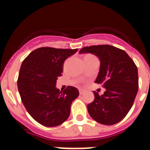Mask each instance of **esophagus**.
I'll return each mask as SVG.
<instances>
[{
  "instance_id": "34e87169",
  "label": "esophagus",
  "mask_w": 150,
  "mask_h": 150,
  "mask_svg": "<svg viewBox=\"0 0 150 150\" xmlns=\"http://www.w3.org/2000/svg\"><path fill=\"white\" fill-rule=\"evenodd\" d=\"M86 90L83 89V88H79V95H83V94L86 93Z\"/></svg>"
}]
</instances>
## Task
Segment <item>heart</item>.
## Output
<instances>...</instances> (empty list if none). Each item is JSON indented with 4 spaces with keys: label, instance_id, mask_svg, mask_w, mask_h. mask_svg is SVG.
I'll use <instances>...</instances> for the list:
<instances>
[{
    "label": "heart",
    "instance_id": "b5f03b06",
    "mask_svg": "<svg viewBox=\"0 0 150 150\" xmlns=\"http://www.w3.org/2000/svg\"><path fill=\"white\" fill-rule=\"evenodd\" d=\"M87 57H95V56H93L92 55H87L86 56V58H87Z\"/></svg>",
    "mask_w": 150,
    "mask_h": 150
}]
</instances>
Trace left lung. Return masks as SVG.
Here are the masks:
<instances>
[{"instance_id":"1","label":"left lung","mask_w":150,"mask_h":150,"mask_svg":"<svg viewBox=\"0 0 150 150\" xmlns=\"http://www.w3.org/2000/svg\"><path fill=\"white\" fill-rule=\"evenodd\" d=\"M92 53L100 59V67L95 83L106 88L103 95L94 91L95 100L88 112L98 122L112 125L122 120L132 108L138 91L137 67L124 51L110 45L83 47L79 53Z\"/></svg>"}]
</instances>
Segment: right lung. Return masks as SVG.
I'll return each mask as SVG.
<instances>
[{"instance_id": "right-lung-1", "label": "right lung", "mask_w": 150, "mask_h": 150, "mask_svg": "<svg viewBox=\"0 0 150 150\" xmlns=\"http://www.w3.org/2000/svg\"><path fill=\"white\" fill-rule=\"evenodd\" d=\"M77 50L41 47L22 62L17 81L21 100L30 116L44 126H58L66 121L72 101L79 95L74 86L63 91L55 88L64 62Z\"/></svg>"}]
</instances>
